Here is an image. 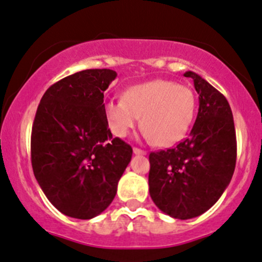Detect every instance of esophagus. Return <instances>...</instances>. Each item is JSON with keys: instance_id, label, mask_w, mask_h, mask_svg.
Masks as SVG:
<instances>
[{"instance_id": "1", "label": "esophagus", "mask_w": 262, "mask_h": 262, "mask_svg": "<svg viewBox=\"0 0 262 262\" xmlns=\"http://www.w3.org/2000/svg\"><path fill=\"white\" fill-rule=\"evenodd\" d=\"M133 152H134V154H136V155H146V154H147V152L144 151V149L137 148V147H134V148H133Z\"/></svg>"}]
</instances>
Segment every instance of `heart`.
<instances>
[{
    "mask_svg": "<svg viewBox=\"0 0 262 262\" xmlns=\"http://www.w3.org/2000/svg\"><path fill=\"white\" fill-rule=\"evenodd\" d=\"M195 96L189 87L167 79H154L128 88L124 98L106 102L105 115L116 137L124 138L141 119L143 136L156 146L178 143L189 129Z\"/></svg>",
    "mask_w": 262,
    "mask_h": 262,
    "instance_id": "obj_1",
    "label": "heart"
}]
</instances>
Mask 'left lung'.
I'll use <instances>...</instances> for the list:
<instances>
[{"label":"left lung","instance_id":"left-lung-1","mask_svg":"<svg viewBox=\"0 0 262 262\" xmlns=\"http://www.w3.org/2000/svg\"><path fill=\"white\" fill-rule=\"evenodd\" d=\"M199 93L197 119L188 138L149 154V195L169 216L187 220L216 204L232 180L237 160L233 114L227 98L193 72L184 73Z\"/></svg>","mask_w":262,"mask_h":262}]
</instances>
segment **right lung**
I'll list each match as a JSON object with an SVG mask.
<instances>
[{
  "mask_svg": "<svg viewBox=\"0 0 262 262\" xmlns=\"http://www.w3.org/2000/svg\"><path fill=\"white\" fill-rule=\"evenodd\" d=\"M116 73L88 69L43 95L32 128V166L48 201L63 215L92 219L113 202L133 149L113 138L103 92Z\"/></svg>",
  "mask_w": 262,
  "mask_h": 262,
  "instance_id": "1",
  "label": "right lung"
}]
</instances>
